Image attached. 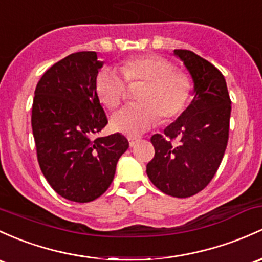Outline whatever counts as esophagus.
<instances>
[{
    "instance_id": "1",
    "label": "esophagus",
    "mask_w": 262,
    "mask_h": 262,
    "mask_svg": "<svg viewBox=\"0 0 262 262\" xmlns=\"http://www.w3.org/2000/svg\"><path fill=\"white\" fill-rule=\"evenodd\" d=\"M137 141H139V139H136V137H128V143H130V147H134V146L136 145Z\"/></svg>"
}]
</instances>
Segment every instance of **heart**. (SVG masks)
Instances as JSON below:
<instances>
[{"mask_svg":"<svg viewBox=\"0 0 262 262\" xmlns=\"http://www.w3.org/2000/svg\"><path fill=\"white\" fill-rule=\"evenodd\" d=\"M128 82H143L137 94V105L123 107L111 120L112 128L128 137H136L159 122L179 116L191 96V81L186 74L173 70L172 63L155 55L135 56L121 64ZM96 95L103 105L115 110L126 97L122 76L112 69L97 75Z\"/></svg>","mask_w":262,"mask_h":262,"instance_id":"obj_1","label":"heart"}]
</instances>
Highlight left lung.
<instances>
[{
  "label": "left lung",
  "instance_id": "obj_1",
  "mask_svg": "<svg viewBox=\"0 0 262 262\" xmlns=\"http://www.w3.org/2000/svg\"><path fill=\"white\" fill-rule=\"evenodd\" d=\"M193 82L187 108L164 130L151 137L154 159L146 166L151 182L166 195L190 198L215 176L229 140L231 101L224 75L199 55L175 50ZM180 138L179 145L170 140Z\"/></svg>",
  "mask_w": 262,
  "mask_h": 262
}]
</instances>
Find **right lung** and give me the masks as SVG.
<instances>
[{"instance_id": "right-lung-1", "label": "right lung", "mask_w": 262, "mask_h": 262, "mask_svg": "<svg viewBox=\"0 0 262 262\" xmlns=\"http://www.w3.org/2000/svg\"><path fill=\"white\" fill-rule=\"evenodd\" d=\"M102 66L95 51L72 53L50 67L35 90L31 123L38 164L53 190L70 201L100 198L128 148L119 132L91 139L107 125L95 89Z\"/></svg>"}]
</instances>
